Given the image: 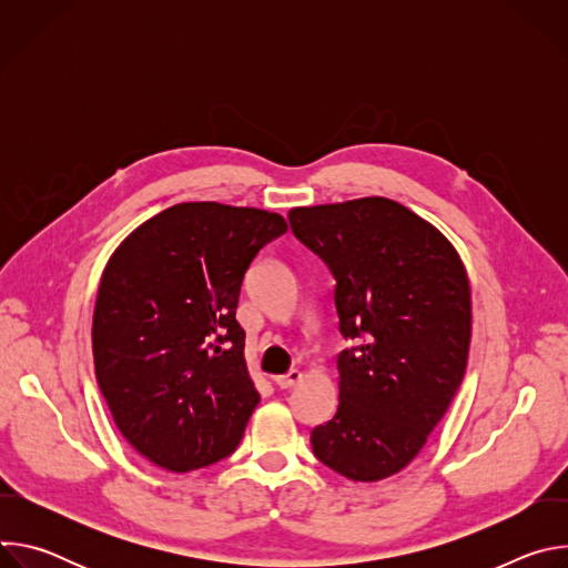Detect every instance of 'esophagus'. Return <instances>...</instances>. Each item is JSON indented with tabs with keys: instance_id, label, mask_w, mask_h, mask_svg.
I'll return each mask as SVG.
<instances>
[{
	"instance_id": "1",
	"label": "esophagus",
	"mask_w": 568,
	"mask_h": 568,
	"mask_svg": "<svg viewBox=\"0 0 568 568\" xmlns=\"http://www.w3.org/2000/svg\"><path fill=\"white\" fill-rule=\"evenodd\" d=\"M301 371H296V368H292L290 373H285V375H278V377H274V384L278 386V388H292L294 384H298L301 382Z\"/></svg>"
}]
</instances>
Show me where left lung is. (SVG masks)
I'll return each mask as SVG.
<instances>
[{
	"label": "left lung",
	"instance_id": "obj_1",
	"mask_svg": "<svg viewBox=\"0 0 568 568\" xmlns=\"http://www.w3.org/2000/svg\"><path fill=\"white\" fill-rule=\"evenodd\" d=\"M294 235L337 281L339 407L312 429L314 456L373 483L407 467L445 416L467 366L471 294L452 242L388 197L290 211Z\"/></svg>",
	"mask_w": 568,
	"mask_h": 568
}]
</instances>
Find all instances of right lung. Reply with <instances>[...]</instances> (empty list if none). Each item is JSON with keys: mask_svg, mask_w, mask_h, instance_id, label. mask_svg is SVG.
<instances>
[{"mask_svg": "<svg viewBox=\"0 0 568 568\" xmlns=\"http://www.w3.org/2000/svg\"><path fill=\"white\" fill-rule=\"evenodd\" d=\"M287 231L278 213L182 202L139 224L110 256L94 305L101 393L150 463L191 471L229 456L261 395L235 321L242 278Z\"/></svg>", "mask_w": 568, "mask_h": 568, "instance_id": "add662e5", "label": "right lung"}]
</instances>
